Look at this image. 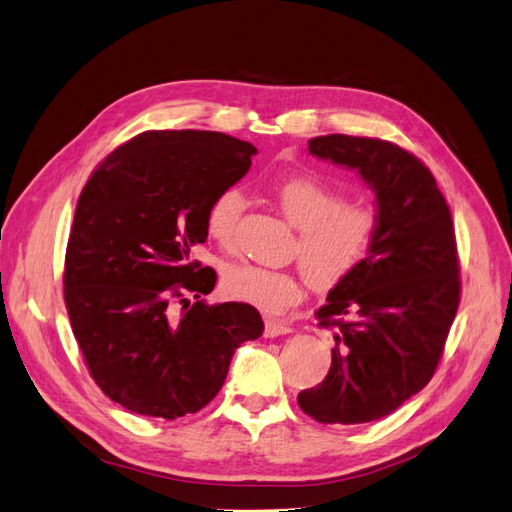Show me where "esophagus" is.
<instances>
[{"instance_id": "esophagus-1", "label": "esophagus", "mask_w": 512, "mask_h": 512, "mask_svg": "<svg viewBox=\"0 0 512 512\" xmlns=\"http://www.w3.org/2000/svg\"><path fill=\"white\" fill-rule=\"evenodd\" d=\"M287 333H292L290 324L272 320V318L266 320V337H279V335H287Z\"/></svg>"}]
</instances>
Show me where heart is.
<instances>
[{"instance_id": "heart-1", "label": "heart", "mask_w": 512, "mask_h": 512, "mask_svg": "<svg viewBox=\"0 0 512 512\" xmlns=\"http://www.w3.org/2000/svg\"><path fill=\"white\" fill-rule=\"evenodd\" d=\"M283 216L300 229L296 257L309 283L320 292L335 290L355 277L376 238L378 220L370 207L346 203L344 194L316 177L296 175L274 186ZM246 209L240 188L220 190L205 214L207 235L220 246H231ZM225 290L235 300L266 313H285L305 296L298 272L240 264L227 270Z\"/></svg>"}]
</instances>
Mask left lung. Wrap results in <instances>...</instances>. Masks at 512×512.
<instances>
[{
    "label": "left lung",
    "mask_w": 512,
    "mask_h": 512,
    "mask_svg": "<svg viewBox=\"0 0 512 512\" xmlns=\"http://www.w3.org/2000/svg\"><path fill=\"white\" fill-rule=\"evenodd\" d=\"M309 153L359 170L376 194V238L355 277L316 311L333 329V361L298 404L320 424L381 419L435 374L461 300L454 222L417 157L378 138L318 136Z\"/></svg>",
    "instance_id": "obj_1"
}]
</instances>
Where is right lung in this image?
<instances>
[{
    "label": "right lung",
    "instance_id": "obj_1",
    "mask_svg": "<svg viewBox=\"0 0 512 512\" xmlns=\"http://www.w3.org/2000/svg\"><path fill=\"white\" fill-rule=\"evenodd\" d=\"M255 153L220 131H144L86 181L64 259V303L93 381L131 413L201 411L225 383L235 348L264 333L251 305H207L201 296L214 290L216 272L190 259L207 240L209 203L248 173Z\"/></svg>",
    "mask_w": 512,
    "mask_h": 512
}]
</instances>
